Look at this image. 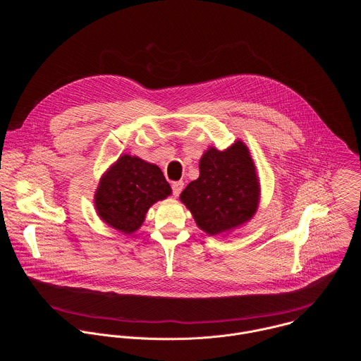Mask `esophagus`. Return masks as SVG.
Here are the masks:
<instances>
[{
  "instance_id": "1",
  "label": "esophagus",
  "mask_w": 361,
  "mask_h": 361,
  "mask_svg": "<svg viewBox=\"0 0 361 361\" xmlns=\"http://www.w3.org/2000/svg\"><path fill=\"white\" fill-rule=\"evenodd\" d=\"M171 188H173V194H174V197H177V195H180V192L183 191V188H184V183H183V181H174V183L171 184Z\"/></svg>"
}]
</instances>
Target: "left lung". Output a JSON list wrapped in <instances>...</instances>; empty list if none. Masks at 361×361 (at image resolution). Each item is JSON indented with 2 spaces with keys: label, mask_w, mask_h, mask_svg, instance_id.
<instances>
[{
  "label": "left lung",
  "mask_w": 361,
  "mask_h": 361,
  "mask_svg": "<svg viewBox=\"0 0 361 361\" xmlns=\"http://www.w3.org/2000/svg\"><path fill=\"white\" fill-rule=\"evenodd\" d=\"M180 200L210 235L247 223L260 201V183L247 145L237 140L224 151L210 147L200 160V177L184 188Z\"/></svg>",
  "instance_id": "obj_1"
}]
</instances>
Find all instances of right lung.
<instances>
[{"mask_svg": "<svg viewBox=\"0 0 361 361\" xmlns=\"http://www.w3.org/2000/svg\"><path fill=\"white\" fill-rule=\"evenodd\" d=\"M170 194L171 187L156 164L123 154L101 177L94 204L102 221L131 234L141 227L151 205Z\"/></svg>", "mask_w": 361, "mask_h": 361, "instance_id": "right-lung-1", "label": "right lung"}]
</instances>
